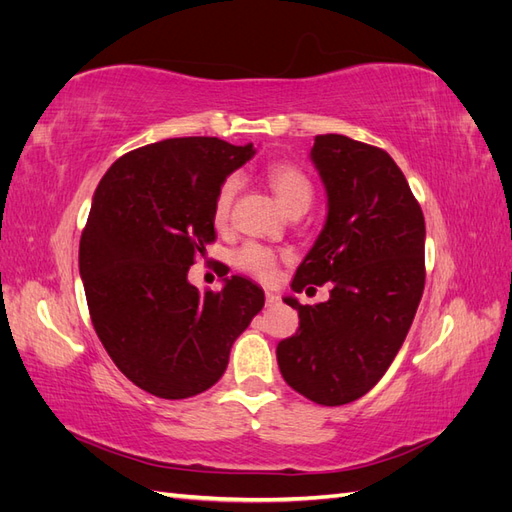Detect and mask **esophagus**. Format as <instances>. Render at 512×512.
Here are the masks:
<instances>
[{
    "label": "esophagus",
    "instance_id": "obj_1",
    "mask_svg": "<svg viewBox=\"0 0 512 512\" xmlns=\"http://www.w3.org/2000/svg\"><path fill=\"white\" fill-rule=\"evenodd\" d=\"M265 301H267V305H269V307H273V305H277V303H280V297H277V294H275V292L267 290V292H265Z\"/></svg>",
    "mask_w": 512,
    "mask_h": 512
}]
</instances>
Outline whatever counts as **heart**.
<instances>
[{
    "label": "heart",
    "mask_w": 512,
    "mask_h": 512,
    "mask_svg": "<svg viewBox=\"0 0 512 512\" xmlns=\"http://www.w3.org/2000/svg\"><path fill=\"white\" fill-rule=\"evenodd\" d=\"M267 181L286 213L305 211L309 205H312V196H314L312 183H309V179L301 173L297 166L275 164L267 170ZM239 183L241 181L237 175H230L220 185L218 194H215L213 218L218 224H224L228 220L232 200H235L237 190H239ZM237 265L241 269H245L247 273L260 277V280H271V277L275 275V269H277V256L265 245L247 243L237 254Z\"/></svg>",
    "instance_id": "heart-1"
}]
</instances>
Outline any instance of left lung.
I'll return each instance as SVG.
<instances>
[{
    "instance_id": "1",
    "label": "left lung",
    "mask_w": 512,
    "mask_h": 512,
    "mask_svg": "<svg viewBox=\"0 0 512 512\" xmlns=\"http://www.w3.org/2000/svg\"><path fill=\"white\" fill-rule=\"evenodd\" d=\"M309 160L327 192V220L290 288L329 282L331 297H284L299 329L275 354L294 391L344 406L374 389L410 331L425 288V218L386 151L320 134Z\"/></svg>"
}]
</instances>
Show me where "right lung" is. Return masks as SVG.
<instances>
[{"label":"right lung","mask_w":512,"mask_h":512,"mask_svg":"<svg viewBox=\"0 0 512 512\" xmlns=\"http://www.w3.org/2000/svg\"><path fill=\"white\" fill-rule=\"evenodd\" d=\"M254 153L213 136L166 138L119 158L91 198L79 247L91 322L121 374L151 395L207 391L265 305L241 275L220 292L188 280L215 239V194Z\"/></svg>","instance_id":"1"}]
</instances>
